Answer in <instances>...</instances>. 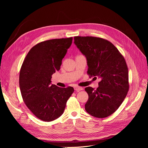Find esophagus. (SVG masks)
Segmentation results:
<instances>
[{"mask_svg":"<svg viewBox=\"0 0 148 148\" xmlns=\"http://www.w3.org/2000/svg\"><path fill=\"white\" fill-rule=\"evenodd\" d=\"M74 89H75L76 91H80V90H83V88H82V87H79V86H75V87H74Z\"/></svg>","mask_w":148,"mask_h":148,"instance_id":"esophagus-1","label":"esophagus"}]
</instances>
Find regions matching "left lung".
I'll list each match as a JSON object with an SVG mask.
<instances>
[{"instance_id":"obj_1","label":"left lung","mask_w":148,"mask_h":148,"mask_svg":"<svg viewBox=\"0 0 148 148\" xmlns=\"http://www.w3.org/2000/svg\"><path fill=\"white\" fill-rule=\"evenodd\" d=\"M74 39V44L86 58L88 74L101 79L97 89L89 86L84 89L89 96L85 110L95 118L108 117L121 105L129 89L125 60L117 48L104 39L93 36Z\"/></svg>"}]
</instances>
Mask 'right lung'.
<instances>
[{"mask_svg":"<svg viewBox=\"0 0 148 148\" xmlns=\"http://www.w3.org/2000/svg\"><path fill=\"white\" fill-rule=\"evenodd\" d=\"M73 38L41 42L30 50L19 77L21 96L29 109L40 119L50 122L63 114L73 87L62 88L51 84V75L60 69Z\"/></svg>","mask_w":148,"mask_h":148,"instance_id":"add662e5","label":"right lung"}]
</instances>
